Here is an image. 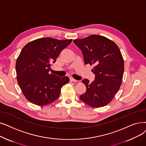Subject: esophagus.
Returning <instances> with one entry per match:
<instances>
[{
  "mask_svg": "<svg viewBox=\"0 0 146 146\" xmlns=\"http://www.w3.org/2000/svg\"><path fill=\"white\" fill-rule=\"evenodd\" d=\"M70 82H77V80L73 79V78H70Z\"/></svg>",
  "mask_w": 146,
  "mask_h": 146,
  "instance_id": "obj_1",
  "label": "esophagus"
}]
</instances>
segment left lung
<instances>
[{
	"label": "left lung",
	"instance_id": "left-lung-1",
	"mask_svg": "<svg viewBox=\"0 0 146 146\" xmlns=\"http://www.w3.org/2000/svg\"><path fill=\"white\" fill-rule=\"evenodd\" d=\"M74 43L82 50L86 64L94 65L96 75L90 83L82 80L86 88L80 99L88 106L97 108L108 104L118 92L122 84L124 61L116 44L107 37L92 35Z\"/></svg>",
	"mask_w": 146,
	"mask_h": 146
}]
</instances>
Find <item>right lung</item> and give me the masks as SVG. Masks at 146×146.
Returning <instances> with one entry per match:
<instances>
[{"mask_svg": "<svg viewBox=\"0 0 146 146\" xmlns=\"http://www.w3.org/2000/svg\"><path fill=\"white\" fill-rule=\"evenodd\" d=\"M72 41L43 37L28 43L22 49L16 61L17 79L30 102L43 106L59 97L61 88L68 83L69 78L49 72L52 62Z\"/></svg>", "mask_w": 146, "mask_h": 146, "instance_id": "add662e5", "label": "right lung"}]
</instances>
